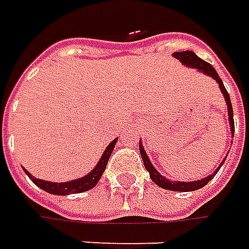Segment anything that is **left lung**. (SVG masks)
<instances>
[{
    "mask_svg": "<svg viewBox=\"0 0 249 249\" xmlns=\"http://www.w3.org/2000/svg\"><path fill=\"white\" fill-rule=\"evenodd\" d=\"M173 56L175 58H178L181 63H182L183 66L186 67H191V68H196L197 71L200 72H203V74L208 75V76H211L214 81L218 82V85H219V89H221L222 94H223V97L226 100V105H228V113H229V124H230V133L231 134H234V121H233V108H231V103H230V97H229V93H228V90L225 89V86H223V82L219 78V75L216 74V71H215V68L210 63H207L204 60H201V58L198 57L197 54L195 53V52L192 51H183V52H175L173 53ZM140 153H141V158L144 160V166L145 168L149 171V177H151V179L153 182L156 183L158 186L160 188H163V189H167V191H175V192H192V191H197L200 188H203V186H206L207 183L210 182L213 178H214L216 173H218V170L222 167V164L225 163V159L222 160V164H219V167L215 170L214 173L211 175H208L206 178H203V179H198V181H192V182H182V181H170L167 179L166 177H163L161 174L158 173V170L153 167V164L151 163V160L148 158V155H146V152H145L144 146L140 142Z\"/></svg>",
    "mask_w": 249,
    "mask_h": 249,
    "instance_id": "obj_1",
    "label": "left lung"
}]
</instances>
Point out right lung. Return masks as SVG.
I'll return each mask as SVG.
<instances>
[{"label": "right lung", "mask_w": 249, "mask_h": 249, "mask_svg": "<svg viewBox=\"0 0 249 249\" xmlns=\"http://www.w3.org/2000/svg\"><path fill=\"white\" fill-rule=\"evenodd\" d=\"M118 138H115L111 144L108 145L105 148L104 153L101 156V159L97 163V166L93 168L90 171L89 174L82 177V178H78V179H74V181H67V182H51V181H45V179H38L33 175L28 173L26 168L24 173L28 175V178L33 181V182L39 186L42 191L48 192V193H52V195H57V196H67V195H71V193H82V192L89 191V189H93L97 182L100 181L101 175L104 173L105 167H107V163L111 158V153H112L113 148H115V144H116Z\"/></svg>", "instance_id": "1"}]
</instances>
